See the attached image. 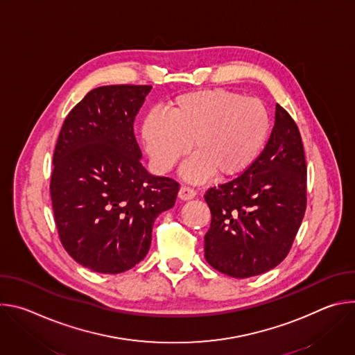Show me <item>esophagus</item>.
Instances as JSON below:
<instances>
[{"label":"esophagus","mask_w":355,"mask_h":355,"mask_svg":"<svg viewBox=\"0 0 355 355\" xmlns=\"http://www.w3.org/2000/svg\"><path fill=\"white\" fill-rule=\"evenodd\" d=\"M195 195H196V191H195L193 188L188 187V185H182V187L180 188V192H178V196H180L181 199H184V200L192 199Z\"/></svg>","instance_id":"34e87169"}]
</instances>
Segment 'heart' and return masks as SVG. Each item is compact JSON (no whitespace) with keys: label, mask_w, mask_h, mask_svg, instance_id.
Listing matches in <instances>:
<instances>
[{"label":"heart","mask_w":355,"mask_h":355,"mask_svg":"<svg viewBox=\"0 0 355 355\" xmlns=\"http://www.w3.org/2000/svg\"><path fill=\"white\" fill-rule=\"evenodd\" d=\"M163 112L150 114L141 125L151 164L167 173L192 144L195 157L182 173L195 182L214 174L230 178L244 173L261 153L271 129L270 112L260 98L220 88L181 94Z\"/></svg>","instance_id":"b5f03b06"}]
</instances>
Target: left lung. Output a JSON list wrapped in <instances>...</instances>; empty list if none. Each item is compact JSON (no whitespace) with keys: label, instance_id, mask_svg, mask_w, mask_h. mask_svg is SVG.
<instances>
[{"label":"left lung","instance_id":"left-lung-1","mask_svg":"<svg viewBox=\"0 0 355 355\" xmlns=\"http://www.w3.org/2000/svg\"><path fill=\"white\" fill-rule=\"evenodd\" d=\"M212 220L205 259L233 278L277 267L306 211V160L293 118L277 104L271 136L244 173L205 193Z\"/></svg>","mask_w":355,"mask_h":355}]
</instances>
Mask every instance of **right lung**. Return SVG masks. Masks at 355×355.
<instances>
[{
  "mask_svg": "<svg viewBox=\"0 0 355 355\" xmlns=\"http://www.w3.org/2000/svg\"><path fill=\"white\" fill-rule=\"evenodd\" d=\"M150 85L91 89L66 116L50 177L64 250L83 267L118 274L140 263L156 218L174 207L180 184L140 163L135 118Z\"/></svg>",
  "mask_w": 355,
  "mask_h": 355,
  "instance_id": "obj_1",
  "label": "right lung"
}]
</instances>
